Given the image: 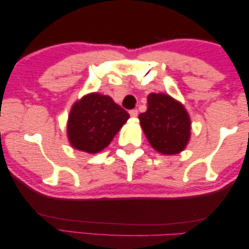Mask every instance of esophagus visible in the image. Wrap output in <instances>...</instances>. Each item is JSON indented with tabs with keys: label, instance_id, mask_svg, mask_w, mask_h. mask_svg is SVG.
I'll return each instance as SVG.
<instances>
[{
	"label": "esophagus",
	"instance_id": "obj_1",
	"mask_svg": "<svg viewBox=\"0 0 249 249\" xmlns=\"http://www.w3.org/2000/svg\"><path fill=\"white\" fill-rule=\"evenodd\" d=\"M129 113H130V116H131V117L136 118L138 116V110L137 109H132V110H130Z\"/></svg>",
	"mask_w": 249,
	"mask_h": 249
}]
</instances>
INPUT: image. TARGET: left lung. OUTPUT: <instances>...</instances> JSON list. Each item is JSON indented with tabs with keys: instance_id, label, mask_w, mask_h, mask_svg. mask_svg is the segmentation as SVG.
<instances>
[{
	"instance_id": "8db88e82",
	"label": "left lung",
	"mask_w": 249,
	"mask_h": 249,
	"mask_svg": "<svg viewBox=\"0 0 249 249\" xmlns=\"http://www.w3.org/2000/svg\"><path fill=\"white\" fill-rule=\"evenodd\" d=\"M141 128L154 150L177 154L185 149L191 136L189 113L181 103L165 93H150L148 109L139 115Z\"/></svg>"
}]
</instances>
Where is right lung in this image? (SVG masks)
<instances>
[{"label": "right lung", "instance_id": "1", "mask_svg": "<svg viewBox=\"0 0 249 249\" xmlns=\"http://www.w3.org/2000/svg\"><path fill=\"white\" fill-rule=\"evenodd\" d=\"M129 118L109 96L89 93L75 103L69 112L68 140L77 150L97 153L109 145Z\"/></svg>", "mask_w": 249, "mask_h": 249}]
</instances>
